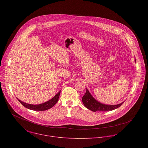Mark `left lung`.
<instances>
[{"mask_svg":"<svg viewBox=\"0 0 148 148\" xmlns=\"http://www.w3.org/2000/svg\"><path fill=\"white\" fill-rule=\"evenodd\" d=\"M82 101L84 105V106L87 108L88 110L94 112L112 111L119 107L123 103V102L121 103L114 105H105L101 103L98 102L93 98V97L91 95V94L90 93L87 89L85 95H84L82 98Z\"/></svg>","mask_w":148,"mask_h":148,"instance_id":"8db88e82","label":"left lung"}]
</instances>
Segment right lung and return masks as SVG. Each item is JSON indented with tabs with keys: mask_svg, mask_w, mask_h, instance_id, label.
Instances as JSON below:
<instances>
[{
	"mask_svg": "<svg viewBox=\"0 0 148 148\" xmlns=\"http://www.w3.org/2000/svg\"><path fill=\"white\" fill-rule=\"evenodd\" d=\"M60 92H61V91H59V92L58 94H57L50 100H49L45 103L38 104V105L29 104V103H27L21 101L19 99H18V100L25 107H26L29 110H32L33 111H46V110H47L52 108L54 105L57 102V101H58L59 97H60Z\"/></svg>",
	"mask_w": 148,
	"mask_h": 148,
	"instance_id": "add662e5",
	"label": "right lung"
}]
</instances>
